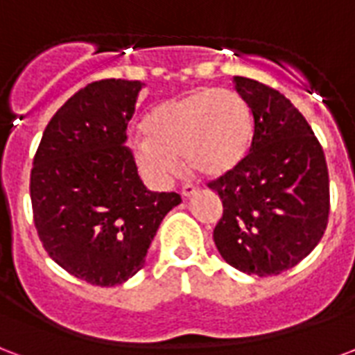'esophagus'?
<instances>
[{"label":"esophagus","mask_w":355,"mask_h":355,"mask_svg":"<svg viewBox=\"0 0 355 355\" xmlns=\"http://www.w3.org/2000/svg\"><path fill=\"white\" fill-rule=\"evenodd\" d=\"M198 193V187L193 185V183H185L183 187H181V196L183 198H189V196H193V194Z\"/></svg>","instance_id":"obj_1"}]
</instances>
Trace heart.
<instances>
[{
  "label": "heart",
  "mask_w": 355,
  "mask_h": 355,
  "mask_svg": "<svg viewBox=\"0 0 355 355\" xmlns=\"http://www.w3.org/2000/svg\"><path fill=\"white\" fill-rule=\"evenodd\" d=\"M252 132V114L238 92L198 87L153 108L144 121L146 138L132 149L138 168L155 181L180 170V155L196 174L220 178L243 162Z\"/></svg>",
  "instance_id": "obj_1"
}]
</instances>
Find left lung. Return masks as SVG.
Listing matches in <instances>:
<instances>
[{
  "label": "left lung",
  "instance_id": "8db88e82",
  "mask_svg": "<svg viewBox=\"0 0 355 355\" xmlns=\"http://www.w3.org/2000/svg\"><path fill=\"white\" fill-rule=\"evenodd\" d=\"M234 84L249 105L254 132L243 162L207 183L223 200L213 241L232 268L279 275L326 232V157L307 119L282 93L243 76H234Z\"/></svg>",
  "mask_w": 355,
  "mask_h": 355
}]
</instances>
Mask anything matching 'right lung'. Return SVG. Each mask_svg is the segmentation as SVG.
<instances>
[{"instance_id": "add662e5", "label": "right lung", "mask_w": 355, "mask_h": 355, "mask_svg": "<svg viewBox=\"0 0 355 355\" xmlns=\"http://www.w3.org/2000/svg\"><path fill=\"white\" fill-rule=\"evenodd\" d=\"M138 80H98L55 112L33 157L29 193L42 247L58 266L95 286L138 273L159 225L181 202L153 193L127 146Z\"/></svg>"}]
</instances>
